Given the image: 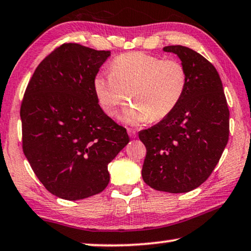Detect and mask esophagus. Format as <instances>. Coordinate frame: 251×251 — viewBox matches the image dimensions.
Instances as JSON below:
<instances>
[{"mask_svg":"<svg viewBox=\"0 0 251 251\" xmlns=\"http://www.w3.org/2000/svg\"><path fill=\"white\" fill-rule=\"evenodd\" d=\"M127 133H128V135L132 137V138H135L136 137V132L134 129L128 128V129H127Z\"/></svg>","mask_w":251,"mask_h":251,"instance_id":"esophagus-1","label":"esophagus"}]
</instances>
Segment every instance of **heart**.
Wrapping results in <instances>:
<instances>
[{"instance_id":"1","label":"heart","mask_w":251,"mask_h":251,"mask_svg":"<svg viewBox=\"0 0 251 251\" xmlns=\"http://www.w3.org/2000/svg\"><path fill=\"white\" fill-rule=\"evenodd\" d=\"M186 88L187 71L182 63L141 51L117 56L110 73H98L93 78L97 100L108 116L117 114L128 96L132 102L121 116L128 124L164 118L177 107Z\"/></svg>"}]
</instances>
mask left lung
I'll return each mask as SVG.
<instances>
[{"label": "left lung", "mask_w": 251, "mask_h": 251, "mask_svg": "<svg viewBox=\"0 0 251 251\" xmlns=\"http://www.w3.org/2000/svg\"><path fill=\"white\" fill-rule=\"evenodd\" d=\"M180 59L187 88L177 107L158 124L141 130L147 148L142 177L151 188L187 193L209 177L229 140V108L218 71L188 47L163 48Z\"/></svg>", "instance_id": "obj_1"}]
</instances>
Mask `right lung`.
I'll return each mask as SVG.
<instances>
[{
	"label": "right lung",
	"mask_w": 251,
	"mask_h": 251,
	"mask_svg": "<svg viewBox=\"0 0 251 251\" xmlns=\"http://www.w3.org/2000/svg\"><path fill=\"white\" fill-rule=\"evenodd\" d=\"M110 56L64 44L47 56L29 81L22 100V148L40 182L67 201L101 193L108 164L129 137L103 113L93 78Z\"/></svg>",
	"instance_id": "add662e5"
}]
</instances>
